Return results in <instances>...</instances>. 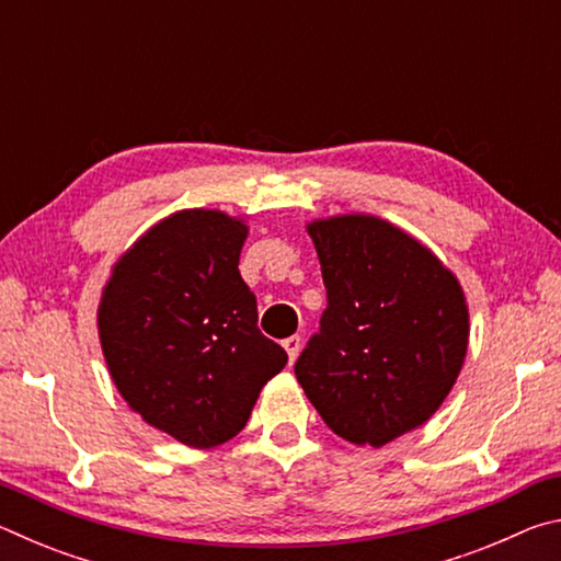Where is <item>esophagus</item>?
I'll use <instances>...</instances> for the list:
<instances>
[{
  "instance_id": "obj_1",
  "label": "esophagus",
  "mask_w": 561,
  "mask_h": 561,
  "mask_svg": "<svg viewBox=\"0 0 561 561\" xmlns=\"http://www.w3.org/2000/svg\"><path fill=\"white\" fill-rule=\"evenodd\" d=\"M282 346L287 348V354H289V360L294 364V360H297V356H299V348H301V339L299 336H289V339H284L282 341Z\"/></svg>"
}]
</instances>
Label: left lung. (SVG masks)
<instances>
[{"mask_svg":"<svg viewBox=\"0 0 561 561\" xmlns=\"http://www.w3.org/2000/svg\"><path fill=\"white\" fill-rule=\"evenodd\" d=\"M307 232L329 307L294 374L339 438L383 448L453 391L468 354V299L428 247L381 217H319Z\"/></svg>","mask_w":561,"mask_h":561,"instance_id":"1","label":"left lung"}]
</instances>
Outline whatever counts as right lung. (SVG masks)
<instances>
[{
    "mask_svg": "<svg viewBox=\"0 0 561 561\" xmlns=\"http://www.w3.org/2000/svg\"><path fill=\"white\" fill-rule=\"evenodd\" d=\"M247 234L244 217L178 210L121 254L101 291V351L123 401L195 450L234 438L287 366L237 270Z\"/></svg>",
    "mask_w": 561,
    "mask_h": 561,
    "instance_id": "obj_1",
    "label": "right lung"
}]
</instances>
